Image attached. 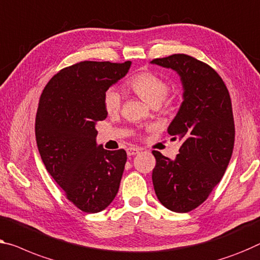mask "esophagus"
<instances>
[{"instance_id":"esophagus-1","label":"esophagus","mask_w":260,"mask_h":260,"mask_svg":"<svg viewBox=\"0 0 260 260\" xmlns=\"http://www.w3.org/2000/svg\"><path fill=\"white\" fill-rule=\"evenodd\" d=\"M139 152H140V150H139V148H128L127 149V155H128V156H132V155H135V154H138Z\"/></svg>"}]
</instances>
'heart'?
<instances>
[{
  "instance_id": "b5f03b06",
  "label": "heart",
  "mask_w": 260,
  "mask_h": 260,
  "mask_svg": "<svg viewBox=\"0 0 260 260\" xmlns=\"http://www.w3.org/2000/svg\"><path fill=\"white\" fill-rule=\"evenodd\" d=\"M127 87L149 106H160L167 98L169 85L161 77L153 72H140L126 81ZM121 95L115 88H108L104 94V107L108 114H114L120 110Z\"/></svg>"
}]
</instances>
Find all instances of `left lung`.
Wrapping results in <instances>:
<instances>
[{
    "instance_id": "8db88e82",
    "label": "left lung",
    "mask_w": 260,
    "mask_h": 260,
    "mask_svg": "<svg viewBox=\"0 0 260 260\" xmlns=\"http://www.w3.org/2000/svg\"><path fill=\"white\" fill-rule=\"evenodd\" d=\"M180 76L183 102L168 133L181 141L170 160L153 150V185L169 210L188 212L202 204L225 173L234 150L235 122L229 91L214 69L191 56L176 53L150 61Z\"/></svg>"
}]
</instances>
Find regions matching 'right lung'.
<instances>
[{
  "label": "right lung",
  "instance_id": "add662e5",
  "mask_svg": "<svg viewBox=\"0 0 260 260\" xmlns=\"http://www.w3.org/2000/svg\"><path fill=\"white\" fill-rule=\"evenodd\" d=\"M132 61H80L60 70L42 92L35 123L42 161L67 199L81 211L106 209L118 193L127 154L96 145L106 119L104 94Z\"/></svg>",
  "mask_w": 260,
  "mask_h": 260
}]
</instances>
